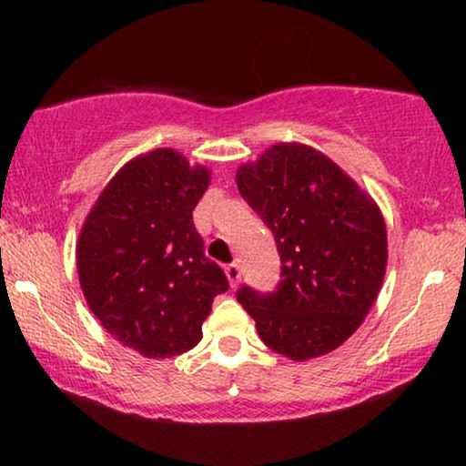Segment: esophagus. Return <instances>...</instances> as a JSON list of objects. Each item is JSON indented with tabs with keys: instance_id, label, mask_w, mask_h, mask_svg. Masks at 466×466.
Listing matches in <instances>:
<instances>
[{
	"instance_id": "obj_1",
	"label": "esophagus",
	"mask_w": 466,
	"mask_h": 466,
	"mask_svg": "<svg viewBox=\"0 0 466 466\" xmlns=\"http://www.w3.org/2000/svg\"><path fill=\"white\" fill-rule=\"evenodd\" d=\"M225 273H227L228 284H231V289H235V286H238V284H239V279H241V269H239V265H238V263L227 265V267H225Z\"/></svg>"
}]
</instances>
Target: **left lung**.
<instances>
[{"instance_id":"8db88e82","label":"left lung","mask_w":466,"mask_h":466,"mask_svg":"<svg viewBox=\"0 0 466 466\" xmlns=\"http://www.w3.org/2000/svg\"><path fill=\"white\" fill-rule=\"evenodd\" d=\"M238 188L271 228L282 269L273 292L238 301L273 352L308 360L339 348L384 282L386 225L371 197L309 146L276 144L238 171Z\"/></svg>"}]
</instances>
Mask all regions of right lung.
Listing matches in <instances>:
<instances>
[{"label":"right lung","mask_w":466,"mask_h":466,"mask_svg":"<svg viewBox=\"0 0 466 466\" xmlns=\"http://www.w3.org/2000/svg\"><path fill=\"white\" fill-rule=\"evenodd\" d=\"M208 184L206 167L152 150L112 177L80 231L76 258L88 308L148 359L193 350L214 297L228 290L193 222Z\"/></svg>","instance_id":"right-lung-1"}]
</instances>
